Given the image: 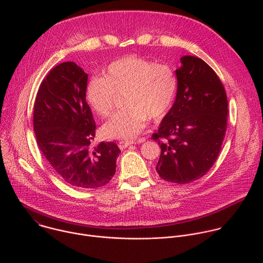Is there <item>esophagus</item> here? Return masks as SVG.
I'll return each mask as SVG.
<instances>
[{
	"instance_id": "1",
	"label": "esophagus",
	"mask_w": 263,
	"mask_h": 263,
	"mask_svg": "<svg viewBox=\"0 0 263 263\" xmlns=\"http://www.w3.org/2000/svg\"><path fill=\"white\" fill-rule=\"evenodd\" d=\"M133 143H136V142H134L132 140H122V141L119 142V146H120L121 149H124V148H126L127 146H129V145H131Z\"/></svg>"
}]
</instances>
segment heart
I'll use <instances>...</instances> for the list:
<instances>
[{
    "label": "heart",
    "mask_w": 263,
    "mask_h": 263,
    "mask_svg": "<svg viewBox=\"0 0 263 263\" xmlns=\"http://www.w3.org/2000/svg\"><path fill=\"white\" fill-rule=\"evenodd\" d=\"M178 89V77L168 64L129 55L112 61L104 76L92 77L86 85V100L102 118L115 109L117 93L125 95L127 109L117 112L103 128L115 139H133L144 128L147 118L161 120L170 111Z\"/></svg>",
    "instance_id": "heart-1"
}]
</instances>
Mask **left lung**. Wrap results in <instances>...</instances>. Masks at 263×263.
Instances as JSON below:
<instances>
[{
  "instance_id": "1",
  "label": "left lung",
  "mask_w": 263,
  "mask_h": 263,
  "mask_svg": "<svg viewBox=\"0 0 263 263\" xmlns=\"http://www.w3.org/2000/svg\"><path fill=\"white\" fill-rule=\"evenodd\" d=\"M176 69V100L153 133L161 153L160 178L187 184L202 178L220 152L227 130L228 100L216 72L201 58L183 56Z\"/></svg>"
}]
</instances>
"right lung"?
Returning <instances> with one entry per match:
<instances>
[{"label":"right lung","mask_w":263,"mask_h":263,"mask_svg":"<svg viewBox=\"0 0 263 263\" xmlns=\"http://www.w3.org/2000/svg\"><path fill=\"white\" fill-rule=\"evenodd\" d=\"M87 78L72 61L56 65L43 80L33 111L41 151L55 172L78 190L107 185L121 153L116 142L91 146L97 127L86 102Z\"/></svg>","instance_id":"add662e5"}]
</instances>
